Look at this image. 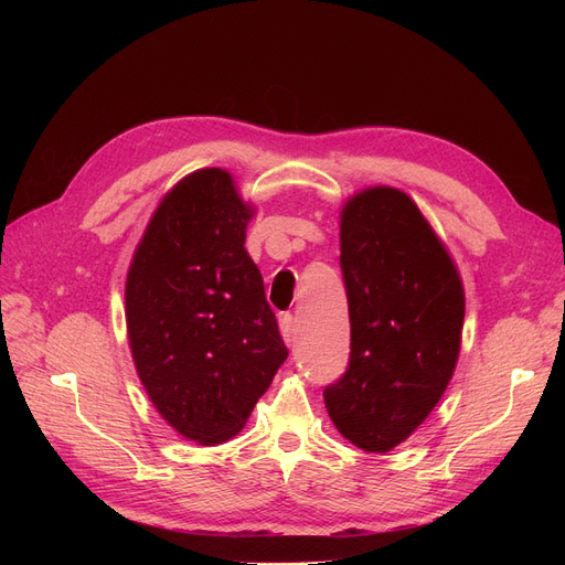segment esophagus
<instances>
[{
    "label": "esophagus",
    "instance_id": "1",
    "mask_svg": "<svg viewBox=\"0 0 565 565\" xmlns=\"http://www.w3.org/2000/svg\"><path fill=\"white\" fill-rule=\"evenodd\" d=\"M279 328H281V337L288 345H292L295 341H298V320H295L292 313H281L279 316Z\"/></svg>",
    "mask_w": 565,
    "mask_h": 565
}]
</instances>
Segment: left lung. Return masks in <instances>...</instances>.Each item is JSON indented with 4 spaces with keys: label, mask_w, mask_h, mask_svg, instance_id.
Wrapping results in <instances>:
<instances>
[{
    "label": "left lung",
    "mask_w": 565,
    "mask_h": 565,
    "mask_svg": "<svg viewBox=\"0 0 565 565\" xmlns=\"http://www.w3.org/2000/svg\"><path fill=\"white\" fill-rule=\"evenodd\" d=\"M339 260L350 360L322 396L345 439L384 454L422 426L447 390L465 292L417 203L394 188H371L345 203Z\"/></svg>",
    "instance_id": "8db88e82"
}]
</instances>
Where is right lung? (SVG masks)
<instances>
[{
  "instance_id": "add662e5",
  "label": "right lung",
  "mask_w": 565,
  "mask_h": 565,
  "mask_svg": "<svg viewBox=\"0 0 565 565\" xmlns=\"http://www.w3.org/2000/svg\"><path fill=\"white\" fill-rule=\"evenodd\" d=\"M249 217L231 173L199 169L160 201L128 270L139 380L164 422L199 444L241 433L288 358L245 249Z\"/></svg>"
}]
</instances>
